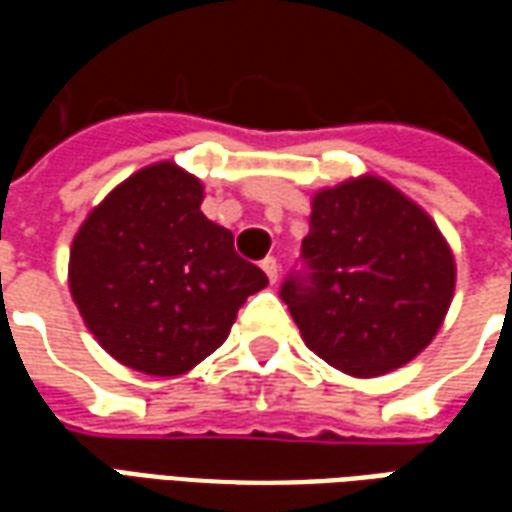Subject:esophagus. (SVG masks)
Segmentation results:
<instances>
[{"mask_svg":"<svg viewBox=\"0 0 512 512\" xmlns=\"http://www.w3.org/2000/svg\"><path fill=\"white\" fill-rule=\"evenodd\" d=\"M260 268L266 271V277L271 279V282H277V274H279L277 257H263V260H260Z\"/></svg>","mask_w":512,"mask_h":512,"instance_id":"esophagus-1","label":"esophagus"}]
</instances>
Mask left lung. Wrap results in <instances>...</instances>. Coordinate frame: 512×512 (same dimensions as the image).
Masks as SVG:
<instances>
[{"label": "left lung", "instance_id": "8db88e82", "mask_svg": "<svg viewBox=\"0 0 512 512\" xmlns=\"http://www.w3.org/2000/svg\"><path fill=\"white\" fill-rule=\"evenodd\" d=\"M455 263L439 227L381 178L312 200L299 266L279 296L310 351L348 376H384L433 340L450 310Z\"/></svg>", "mask_w": 512, "mask_h": 512}]
</instances>
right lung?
<instances>
[{
  "label": "right lung",
  "instance_id": "1",
  "mask_svg": "<svg viewBox=\"0 0 512 512\" xmlns=\"http://www.w3.org/2000/svg\"><path fill=\"white\" fill-rule=\"evenodd\" d=\"M200 202V180L161 161L120 183L73 238L68 279L87 329L147 376L200 365L268 285Z\"/></svg>",
  "mask_w": 512,
  "mask_h": 512
}]
</instances>
